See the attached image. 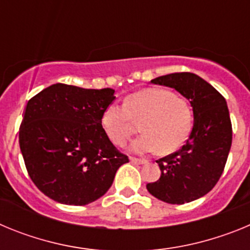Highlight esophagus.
<instances>
[{
	"mask_svg": "<svg viewBox=\"0 0 250 250\" xmlns=\"http://www.w3.org/2000/svg\"><path fill=\"white\" fill-rule=\"evenodd\" d=\"M130 161H131L132 164H147V160H145V159H139V158H131L130 159Z\"/></svg>",
	"mask_w": 250,
	"mask_h": 250,
	"instance_id": "1",
	"label": "esophagus"
}]
</instances>
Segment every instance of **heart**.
Here are the masks:
<instances>
[{
	"instance_id": "heart-1",
	"label": "heart",
	"mask_w": 250,
	"mask_h": 250,
	"mask_svg": "<svg viewBox=\"0 0 250 250\" xmlns=\"http://www.w3.org/2000/svg\"><path fill=\"white\" fill-rule=\"evenodd\" d=\"M141 120L144 134L134 143L138 152L170 154L183 146L193 126L190 104L173 91L147 87L129 95L124 105L111 104L103 114V126L114 144L124 146Z\"/></svg>"
}]
</instances>
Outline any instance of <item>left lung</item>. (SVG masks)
<instances>
[{"label": "left lung", "instance_id": "8db88e82", "mask_svg": "<svg viewBox=\"0 0 250 250\" xmlns=\"http://www.w3.org/2000/svg\"><path fill=\"white\" fill-rule=\"evenodd\" d=\"M173 87L190 101L194 124L178 151L156 160L158 182L149 183L151 195L169 204L199 199L215 187L224 171L231 146V121L224 96L191 72H174L151 80Z\"/></svg>", "mask_w": 250, "mask_h": 250}]
</instances>
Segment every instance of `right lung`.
I'll return each mask as SVG.
<instances>
[{
    "label": "right lung",
    "instance_id": "1",
    "mask_svg": "<svg viewBox=\"0 0 250 250\" xmlns=\"http://www.w3.org/2000/svg\"><path fill=\"white\" fill-rule=\"evenodd\" d=\"M114 94L112 89L55 83L28 100L20 149L31 180L55 202H95L109 190L119 167L129 163L103 127Z\"/></svg>",
    "mask_w": 250,
    "mask_h": 250
}]
</instances>
